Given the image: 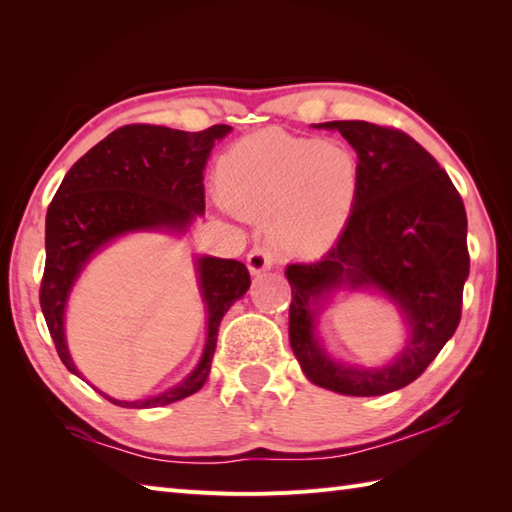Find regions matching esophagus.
I'll return each instance as SVG.
<instances>
[{"instance_id":"esophagus-1","label":"esophagus","mask_w":512,"mask_h":512,"mask_svg":"<svg viewBox=\"0 0 512 512\" xmlns=\"http://www.w3.org/2000/svg\"><path fill=\"white\" fill-rule=\"evenodd\" d=\"M271 263H274V258H271V252L267 247L256 245L252 252L247 254V269L252 276H258L263 274V271L271 269Z\"/></svg>"}]
</instances>
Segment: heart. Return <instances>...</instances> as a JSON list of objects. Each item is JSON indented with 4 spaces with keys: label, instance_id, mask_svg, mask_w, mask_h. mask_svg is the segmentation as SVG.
<instances>
[{
    "label": "heart",
    "instance_id": "b5f03b06",
    "mask_svg": "<svg viewBox=\"0 0 512 512\" xmlns=\"http://www.w3.org/2000/svg\"><path fill=\"white\" fill-rule=\"evenodd\" d=\"M359 162L344 146L282 129L245 135L217 164L225 206L269 219L274 243L291 256H320L355 210Z\"/></svg>",
    "mask_w": 512,
    "mask_h": 512
}]
</instances>
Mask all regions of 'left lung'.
<instances>
[{"label": "left lung", "mask_w": 512, "mask_h": 512, "mask_svg": "<svg viewBox=\"0 0 512 512\" xmlns=\"http://www.w3.org/2000/svg\"><path fill=\"white\" fill-rule=\"evenodd\" d=\"M344 135L359 160V195L337 243L293 263L289 342L306 379L346 396H381L416 381L462 315L469 278L467 212L445 168L410 135L363 120L317 124ZM337 288H374L400 306L411 335L383 369L344 367L316 342L319 300Z\"/></svg>", "instance_id": "obj_1"}]
</instances>
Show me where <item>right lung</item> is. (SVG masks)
Wrapping results in <instances>:
<instances>
[{"instance_id": "obj_1", "label": "right lung", "mask_w": 512, "mask_h": 512, "mask_svg": "<svg viewBox=\"0 0 512 512\" xmlns=\"http://www.w3.org/2000/svg\"><path fill=\"white\" fill-rule=\"evenodd\" d=\"M232 127L214 124L188 133L157 124H127L98 142L78 160L45 217V271L39 302L65 368L81 377L65 342V306L78 274L98 249L129 232H186L206 210L203 168L217 140ZM199 289L208 311L206 348L188 377L162 394L142 401H118L120 407H160L201 390L217 350L219 324L227 309L249 289V271L230 258H197ZM96 390V388H94Z\"/></svg>"}]
</instances>
